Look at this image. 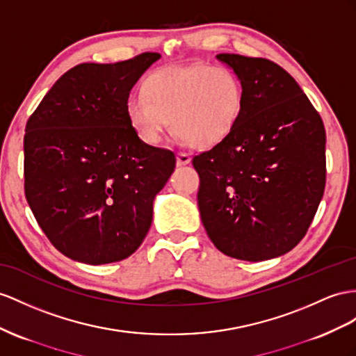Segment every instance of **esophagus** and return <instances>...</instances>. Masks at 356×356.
Here are the masks:
<instances>
[{"mask_svg":"<svg viewBox=\"0 0 356 356\" xmlns=\"http://www.w3.org/2000/svg\"><path fill=\"white\" fill-rule=\"evenodd\" d=\"M191 162V154L186 152H179L177 153V165H186Z\"/></svg>","mask_w":356,"mask_h":356,"instance_id":"esophagus-1","label":"esophagus"}]
</instances>
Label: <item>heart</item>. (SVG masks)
<instances>
[{"instance_id": "obj_1", "label": "heart", "mask_w": 356, "mask_h": 356, "mask_svg": "<svg viewBox=\"0 0 356 356\" xmlns=\"http://www.w3.org/2000/svg\"><path fill=\"white\" fill-rule=\"evenodd\" d=\"M243 105V86L224 66H172L154 72L144 93L126 102V118L138 138L161 143L172 120L175 131L191 144L209 147L222 141L238 123Z\"/></svg>"}]
</instances>
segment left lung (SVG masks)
<instances>
[{
    "instance_id": "1",
    "label": "left lung",
    "mask_w": 356,
    "mask_h": 356,
    "mask_svg": "<svg viewBox=\"0 0 356 356\" xmlns=\"http://www.w3.org/2000/svg\"><path fill=\"white\" fill-rule=\"evenodd\" d=\"M243 86L238 123L197 154L198 209L225 256L261 261L304 238L323 197L326 134L296 81L266 58L218 54Z\"/></svg>"
}]
</instances>
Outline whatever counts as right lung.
Returning a JSON list of instances; mask_svg holds the SVG:
<instances>
[{"mask_svg": "<svg viewBox=\"0 0 356 356\" xmlns=\"http://www.w3.org/2000/svg\"><path fill=\"white\" fill-rule=\"evenodd\" d=\"M161 56L83 63L48 91L25 126V197L66 257L105 265L138 250L175 153L143 143L126 118L136 81Z\"/></svg>", "mask_w": 356, "mask_h": 356, "instance_id": "1", "label": "right lung"}]
</instances>
